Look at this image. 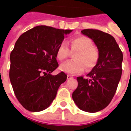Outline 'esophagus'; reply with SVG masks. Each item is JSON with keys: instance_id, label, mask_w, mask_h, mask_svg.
<instances>
[{"instance_id": "obj_1", "label": "esophagus", "mask_w": 131, "mask_h": 131, "mask_svg": "<svg viewBox=\"0 0 131 131\" xmlns=\"http://www.w3.org/2000/svg\"><path fill=\"white\" fill-rule=\"evenodd\" d=\"M73 77L71 75H67V80H71V79H73Z\"/></svg>"}]
</instances>
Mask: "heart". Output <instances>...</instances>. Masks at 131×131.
Listing matches in <instances>:
<instances>
[{
    "instance_id": "obj_1",
    "label": "heart",
    "mask_w": 131,
    "mask_h": 131,
    "mask_svg": "<svg viewBox=\"0 0 131 131\" xmlns=\"http://www.w3.org/2000/svg\"><path fill=\"white\" fill-rule=\"evenodd\" d=\"M71 50L76 51L74 54L75 60H70L62 64L60 69L69 74L82 73L85 69H91L97 63L99 58V51L93 45V42L86 36H77L71 40ZM70 55V50L65 43L60 45L56 56L60 60H64Z\"/></svg>"
}]
</instances>
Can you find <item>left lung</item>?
<instances>
[{"label":"left lung","instance_id":"left-lung-1","mask_svg":"<svg viewBox=\"0 0 131 131\" xmlns=\"http://www.w3.org/2000/svg\"><path fill=\"white\" fill-rule=\"evenodd\" d=\"M82 33L91 39L99 51L97 63L88 74L78 77V86L72 98L80 110L95 113L110 103L122 75L123 54L111 35L99 30L84 29Z\"/></svg>","mask_w":131,"mask_h":131}]
</instances>
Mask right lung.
<instances>
[{
    "label": "right lung",
    "instance_id": "add662e5",
    "mask_svg": "<svg viewBox=\"0 0 131 131\" xmlns=\"http://www.w3.org/2000/svg\"><path fill=\"white\" fill-rule=\"evenodd\" d=\"M72 30L37 26L21 35L10 55L9 78L16 98L26 110H45L67 75L51 73L58 67L56 51Z\"/></svg>",
    "mask_w": 131,
    "mask_h": 131
}]
</instances>
